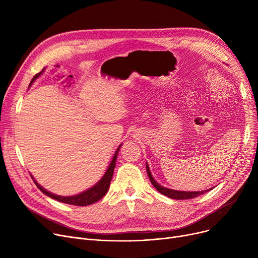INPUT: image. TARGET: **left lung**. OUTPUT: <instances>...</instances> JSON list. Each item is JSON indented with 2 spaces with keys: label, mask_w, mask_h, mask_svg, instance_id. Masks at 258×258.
<instances>
[{
  "label": "left lung",
  "mask_w": 258,
  "mask_h": 258,
  "mask_svg": "<svg viewBox=\"0 0 258 258\" xmlns=\"http://www.w3.org/2000/svg\"><path fill=\"white\" fill-rule=\"evenodd\" d=\"M146 171H147V175H148V178H150L153 186L157 189V190L160 194H162L163 196H166L167 198H170V199H174V200H189V199L197 198V197H199L201 195H204L207 191L211 190V188L207 189V190H203V191H180V190H174V189H169V188L163 187L162 185H160L159 183H157L156 180L154 179V177L152 175L150 166H148L147 163H146Z\"/></svg>",
  "instance_id": "obj_1"
}]
</instances>
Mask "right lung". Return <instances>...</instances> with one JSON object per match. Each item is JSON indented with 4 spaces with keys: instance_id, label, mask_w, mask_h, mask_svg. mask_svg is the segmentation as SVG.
<instances>
[{
    "instance_id": "right-lung-1",
    "label": "right lung",
    "mask_w": 258,
    "mask_h": 258,
    "mask_svg": "<svg viewBox=\"0 0 258 258\" xmlns=\"http://www.w3.org/2000/svg\"><path fill=\"white\" fill-rule=\"evenodd\" d=\"M43 72H40L38 74H36L32 80L31 83L29 85V87L34 83L35 79L38 78L40 76V74H42ZM122 144H120L118 146V148L116 150L113 158H112V161L110 165L107 166V169L105 170L104 174L102 175V178L95 184L93 185L91 188L87 189V190L80 192L78 195H75V196H70V197H62V196H57V195H54L48 190H46V189L44 187L40 186L36 181L35 179L31 175L32 180L34 181L35 185L38 187V189L40 191H42L43 194H45L46 196L56 200L58 202H61V203H64V204H70V205H75V206H88V205H91L93 204V203L95 202H98L101 198H103L105 196V194L107 192L108 188H110V184H111V181H112V178H113V173H114V168L116 166V160H117V156H118V152L120 150Z\"/></svg>"
}]
</instances>
